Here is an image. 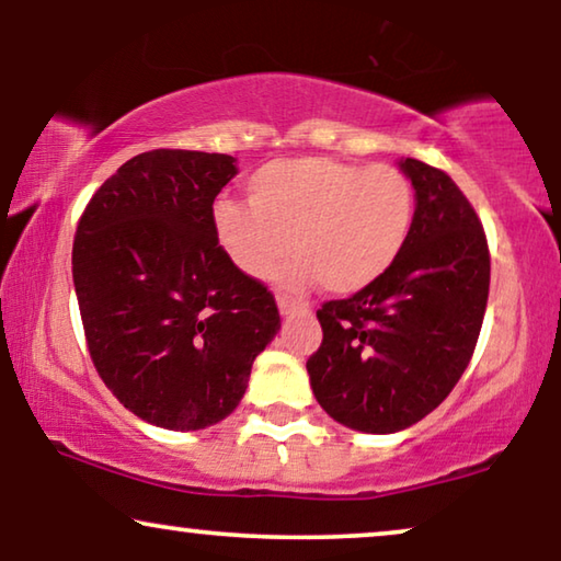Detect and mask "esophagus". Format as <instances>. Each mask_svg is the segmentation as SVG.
<instances>
[{"label":"esophagus","mask_w":561,"mask_h":561,"mask_svg":"<svg viewBox=\"0 0 561 561\" xmlns=\"http://www.w3.org/2000/svg\"><path fill=\"white\" fill-rule=\"evenodd\" d=\"M275 301H278V309L283 317H288V313H296V311H309V306H306L304 301H296V298H290L286 294H278Z\"/></svg>","instance_id":"obj_1"}]
</instances>
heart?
Here are the masks:
<instances>
[{"instance_id": "1", "label": "heart", "mask_w": 561, "mask_h": 561, "mask_svg": "<svg viewBox=\"0 0 561 561\" xmlns=\"http://www.w3.org/2000/svg\"><path fill=\"white\" fill-rule=\"evenodd\" d=\"M250 202L219 198L211 225L219 248L244 275L263 278L290 252L288 283L317 278L327 294L350 296L380 280L409 242L416 191L390 165L334 158H288L257 168Z\"/></svg>"}]
</instances>
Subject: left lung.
Masks as SVG:
<instances>
[{
  "label": "left lung",
  "mask_w": 561,
  "mask_h": 561,
  "mask_svg": "<svg viewBox=\"0 0 561 561\" xmlns=\"http://www.w3.org/2000/svg\"><path fill=\"white\" fill-rule=\"evenodd\" d=\"M416 217L396 265L355 296L321 304L313 396L340 424L393 434L428 416L470 365L490 290V250L472 204L439 168L401 160Z\"/></svg>",
  "instance_id": "1"
}]
</instances>
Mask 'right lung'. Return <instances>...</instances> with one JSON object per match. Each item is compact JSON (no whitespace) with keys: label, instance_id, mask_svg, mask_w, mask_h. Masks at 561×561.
Instances as JSON below:
<instances>
[{"label":"right lung","instance_id":"add662e5","mask_svg":"<svg viewBox=\"0 0 561 561\" xmlns=\"http://www.w3.org/2000/svg\"><path fill=\"white\" fill-rule=\"evenodd\" d=\"M234 173L221 152H140L99 186L76 227L91 363L125 409L171 432L229 416L280 329L271 290L214 234V198Z\"/></svg>","mask_w":561,"mask_h":561}]
</instances>
